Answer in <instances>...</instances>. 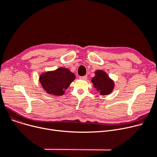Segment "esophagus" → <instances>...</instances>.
<instances>
[{"label": "esophagus", "mask_w": 157, "mask_h": 157, "mask_svg": "<svg viewBox=\"0 0 157 157\" xmlns=\"http://www.w3.org/2000/svg\"><path fill=\"white\" fill-rule=\"evenodd\" d=\"M79 78H80L81 79L86 80V79H87V76H80V77H79Z\"/></svg>", "instance_id": "obj_1"}]
</instances>
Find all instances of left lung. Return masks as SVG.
Returning <instances> with one entry per match:
<instances>
[{
    "instance_id": "8db88e82",
    "label": "left lung",
    "mask_w": 157,
    "mask_h": 157,
    "mask_svg": "<svg viewBox=\"0 0 157 157\" xmlns=\"http://www.w3.org/2000/svg\"><path fill=\"white\" fill-rule=\"evenodd\" d=\"M95 75L91 81L97 92L102 95L110 94L114 86V81L104 71L101 70L96 71Z\"/></svg>"
}]
</instances>
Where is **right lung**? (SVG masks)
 <instances>
[{
    "instance_id": "right-lung-1",
    "label": "right lung",
    "mask_w": 157,
    "mask_h": 157,
    "mask_svg": "<svg viewBox=\"0 0 157 157\" xmlns=\"http://www.w3.org/2000/svg\"><path fill=\"white\" fill-rule=\"evenodd\" d=\"M75 74L69 69L60 67L53 71L41 74L39 82L46 93L55 95H62L70 84L75 79Z\"/></svg>"
}]
</instances>
